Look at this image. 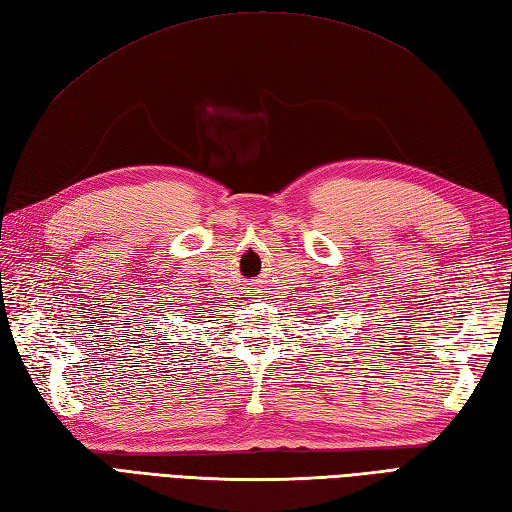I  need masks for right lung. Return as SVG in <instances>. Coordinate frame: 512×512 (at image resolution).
<instances>
[{"label": "right lung", "mask_w": 512, "mask_h": 512, "mask_svg": "<svg viewBox=\"0 0 512 512\" xmlns=\"http://www.w3.org/2000/svg\"><path fill=\"white\" fill-rule=\"evenodd\" d=\"M179 311H181V309H179ZM187 314H190V311H187ZM190 316H194V318H201L198 314H190Z\"/></svg>", "instance_id": "right-lung-1"}]
</instances>
